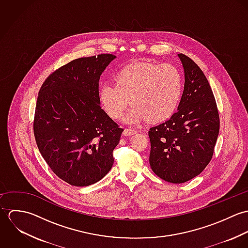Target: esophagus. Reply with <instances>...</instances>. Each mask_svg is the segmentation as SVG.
Returning <instances> with one entry per match:
<instances>
[{
  "instance_id": "obj_1",
  "label": "esophagus",
  "mask_w": 248,
  "mask_h": 248,
  "mask_svg": "<svg viewBox=\"0 0 248 248\" xmlns=\"http://www.w3.org/2000/svg\"><path fill=\"white\" fill-rule=\"evenodd\" d=\"M137 133V131L136 130H133V129H125L124 130V132H123V134H124V136H126V137H129V136H133V135H135Z\"/></svg>"
}]
</instances>
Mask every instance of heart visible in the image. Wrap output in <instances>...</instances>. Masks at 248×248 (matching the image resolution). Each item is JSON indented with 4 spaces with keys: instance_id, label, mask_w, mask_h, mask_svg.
Returning <instances> with one entry per match:
<instances>
[{
    "instance_id": "1",
    "label": "heart",
    "mask_w": 248,
    "mask_h": 248,
    "mask_svg": "<svg viewBox=\"0 0 248 248\" xmlns=\"http://www.w3.org/2000/svg\"><path fill=\"white\" fill-rule=\"evenodd\" d=\"M182 93V76L176 66L137 62L115 75V83L107 81L99 88V100L112 118L121 116L130 101L133 107L124 121L137 124L149 119L160 122L176 110Z\"/></svg>"
}]
</instances>
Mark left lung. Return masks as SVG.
Listing matches in <instances>:
<instances>
[{
    "instance_id": "obj_1",
    "label": "left lung",
    "mask_w": 248,
    "mask_h": 248,
    "mask_svg": "<svg viewBox=\"0 0 248 248\" xmlns=\"http://www.w3.org/2000/svg\"><path fill=\"white\" fill-rule=\"evenodd\" d=\"M184 90L171 118L149 130V162L157 177L183 183L200 175L210 162L219 131V116L204 73L188 56L179 53Z\"/></svg>"
}]
</instances>
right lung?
Masks as SVG:
<instances>
[{
  "label": "right lung",
  "instance_id": "1",
  "mask_svg": "<svg viewBox=\"0 0 248 248\" xmlns=\"http://www.w3.org/2000/svg\"><path fill=\"white\" fill-rule=\"evenodd\" d=\"M116 58L99 54L72 60L53 71L37 98L33 132L38 149L52 170L73 186L106 176L119 143V128L100 106L99 79Z\"/></svg>",
  "mask_w": 248,
  "mask_h": 248
}]
</instances>
